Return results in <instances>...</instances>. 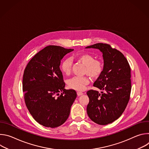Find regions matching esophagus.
<instances>
[{"label":"esophagus","instance_id":"esophagus-1","mask_svg":"<svg viewBox=\"0 0 149 149\" xmlns=\"http://www.w3.org/2000/svg\"><path fill=\"white\" fill-rule=\"evenodd\" d=\"M83 94V93H82V92H81V91H78L77 92V95H78V96H80V95H82Z\"/></svg>","mask_w":149,"mask_h":149}]
</instances>
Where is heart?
<instances>
[{
	"label": "heart",
	"mask_w": 149,
	"mask_h": 149,
	"mask_svg": "<svg viewBox=\"0 0 149 149\" xmlns=\"http://www.w3.org/2000/svg\"><path fill=\"white\" fill-rule=\"evenodd\" d=\"M78 59L86 66L85 73L92 78L98 77L102 72L103 63L100 59H94V57L88 54H81L77 56ZM72 64V59L67 58L61 64V70L66 75L70 74ZM68 86L72 89L82 91L86 88V85L89 83L87 77H74L68 80Z\"/></svg>",
	"instance_id": "obj_1"
}]
</instances>
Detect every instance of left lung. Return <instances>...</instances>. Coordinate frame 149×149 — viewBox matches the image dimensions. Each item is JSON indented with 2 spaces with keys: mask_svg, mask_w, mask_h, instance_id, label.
<instances>
[{
  "mask_svg": "<svg viewBox=\"0 0 149 149\" xmlns=\"http://www.w3.org/2000/svg\"><path fill=\"white\" fill-rule=\"evenodd\" d=\"M86 48L99 49L104 61L102 72L93 85L102 91L91 90L87 92L90 99L87 114L94 123L107 125L121 116L129 102L131 69L124 55L109 44L98 43Z\"/></svg>",
  "mask_w": 149,
  "mask_h": 149,
  "instance_id": "8db88e82",
  "label": "left lung"
}]
</instances>
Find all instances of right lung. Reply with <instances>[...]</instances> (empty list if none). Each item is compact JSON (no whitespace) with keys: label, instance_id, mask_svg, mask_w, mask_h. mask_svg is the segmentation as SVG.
<instances>
[{"label":"right lung","instance_id":"right-lung-1","mask_svg":"<svg viewBox=\"0 0 149 149\" xmlns=\"http://www.w3.org/2000/svg\"><path fill=\"white\" fill-rule=\"evenodd\" d=\"M73 51L59 46L46 47L31 59L24 71L26 105L33 118L45 127L55 128L64 123L77 97L74 90L64 88L59 68L61 59Z\"/></svg>","mask_w":149,"mask_h":149}]
</instances>
